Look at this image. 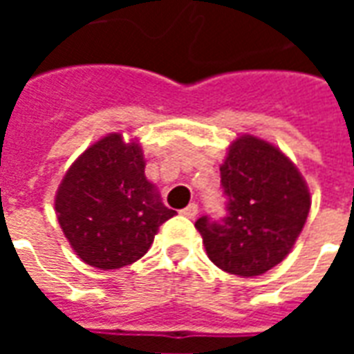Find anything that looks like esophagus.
I'll use <instances>...</instances> for the list:
<instances>
[{"label": "esophagus", "mask_w": 354, "mask_h": 354, "mask_svg": "<svg viewBox=\"0 0 354 354\" xmlns=\"http://www.w3.org/2000/svg\"><path fill=\"white\" fill-rule=\"evenodd\" d=\"M182 214H184L185 218H195V216L199 214V207H197L195 203H192V205H187V207L182 210Z\"/></svg>", "instance_id": "34e87169"}]
</instances>
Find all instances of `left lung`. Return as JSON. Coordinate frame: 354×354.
I'll use <instances>...</instances> for the list:
<instances>
[{"instance_id":"obj_1","label":"left lung","mask_w":354,"mask_h":354,"mask_svg":"<svg viewBox=\"0 0 354 354\" xmlns=\"http://www.w3.org/2000/svg\"><path fill=\"white\" fill-rule=\"evenodd\" d=\"M220 176L227 216L195 222L208 258L231 274H263L288 256L304 230L309 187L279 147L250 134L231 144Z\"/></svg>"}]
</instances>
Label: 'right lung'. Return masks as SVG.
<instances>
[{
  "instance_id": "right-lung-1",
  "label": "right lung",
  "mask_w": 354,
  "mask_h": 354,
  "mask_svg": "<svg viewBox=\"0 0 354 354\" xmlns=\"http://www.w3.org/2000/svg\"><path fill=\"white\" fill-rule=\"evenodd\" d=\"M136 142L108 134L85 149L66 172L55 208L66 239L81 260L121 269L149 250L159 225L176 214L147 182Z\"/></svg>"
}]
</instances>
